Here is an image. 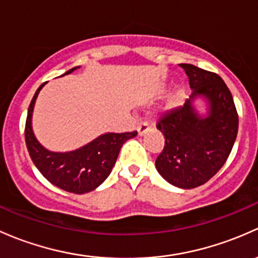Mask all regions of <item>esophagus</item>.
<instances>
[{
    "label": "esophagus",
    "mask_w": 258,
    "mask_h": 258,
    "mask_svg": "<svg viewBox=\"0 0 258 258\" xmlns=\"http://www.w3.org/2000/svg\"><path fill=\"white\" fill-rule=\"evenodd\" d=\"M149 129H150V124H149V121H140V123L138 124L137 130L139 135H145L149 132Z\"/></svg>",
    "instance_id": "esophagus-1"
}]
</instances>
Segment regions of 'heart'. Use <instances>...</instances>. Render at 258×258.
Segmentation results:
<instances>
[{"instance_id": "b5f03b06", "label": "heart", "mask_w": 258, "mask_h": 258, "mask_svg": "<svg viewBox=\"0 0 258 258\" xmlns=\"http://www.w3.org/2000/svg\"><path fill=\"white\" fill-rule=\"evenodd\" d=\"M182 98H184V94H182L181 92H176L174 95H172L171 99H170V104H171L172 107H175V105H177L180 102H181Z\"/></svg>"}]
</instances>
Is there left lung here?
Here are the masks:
<instances>
[{
	"label": "left lung",
	"instance_id": "left-lung-1",
	"mask_svg": "<svg viewBox=\"0 0 258 258\" xmlns=\"http://www.w3.org/2000/svg\"><path fill=\"white\" fill-rule=\"evenodd\" d=\"M179 66L187 74L192 93L182 107L164 114L156 123L165 145L155 166L174 186L194 188L208 182L226 163L237 137L238 114L219 74L186 63ZM198 96L209 103L204 118L192 105Z\"/></svg>",
	"mask_w": 258,
	"mask_h": 258
}]
</instances>
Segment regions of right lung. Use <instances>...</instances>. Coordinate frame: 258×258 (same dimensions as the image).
Wrapping results in <instances>:
<instances>
[{"label":"right lung","mask_w":258,"mask_h":258,"mask_svg":"<svg viewBox=\"0 0 258 258\" xmlns=\"http://www.w3.org/2000/svg\"><path fill=\"white\" fill-rule=\"evenodd\" d=\"M77 68L79 67L72 68L64 74H70ZM43 86L44 83L41 84L34 93L26 119L25 139L32 161L50 184L68 192H89L107 179L115 164L120 148L138 133H107L89 144L70 153H53L47 150L39 144L32 130V111L37 95Z\"/></svg>","instance_id":"add662e5"}]
</instances>
